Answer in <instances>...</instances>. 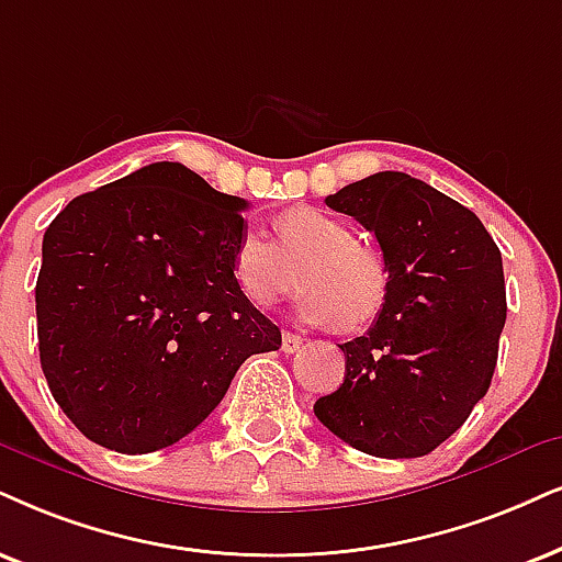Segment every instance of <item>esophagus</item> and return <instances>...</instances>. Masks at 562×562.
Masks as SVG:
<instances>
[{"label":"esophagus","instance_id":"1","mask_svg":"<svg viewBox=\"0 0 562 562\" xmlns=\"http://www.w3.org/2000/svg\"><path fill=\"white\" fill-rule=\"evenodd\" d=\"M301 347H303V337H297V334H293V331L282 334V352L293 355L301 350Z\"/></svg>","mask_w":562,"mask_h":562}]
</instances>
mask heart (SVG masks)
Wrapping results in <instances>:
<instances>
[{
	"instance_id": "1",
	"label": "heart",
	"mask_w": 562,
	"mask_h": 562,
	"mask_svg": "<svg viewBox=\"0 0 562 562\" xmlns=\"http://www.w3.org/2000/svg\"><path fill=\"white\" fill-rule=\"evenodd\" d=\"M277 238L257 228L238 236L231 257V277L240 295L257 308H272L301 288L308 293L297 314L308 324L360 329L386 305L392 269L379 248L355 238L345 220L316 207H297L277 217Z\"/></svg>"
}]
</instances>
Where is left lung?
Wrapping results in <instances>:
<instances>
[{
	"label": "left lung",
	"instance_id": "8db88e82",
	"mask_svg": "<svg viewBox=\"0 0 562 562\" xmlns=\"http://www.w3.org/2000/svg\"><path fill=\"white\" fill-rule=\"evenodd\" d=\"M326 204L373 233L392 290L371 329L339 345L345 381L314 412L371 457H425L493 381L506 324L501 251L472 210L400 170L355 181Z\"/></svg>",
	"mask_w": 562,
	"mask_h": 562
}]
</instances>
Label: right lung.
Returning <instances> with one entry per match:
<instances>
[{
    "label": "right lung",
    "mask_w": 562,
    "mask_h": 562,
    "mask_svg": "<svg viewBox=\"0 0 562 562\" xmlns=\"http://www.w3.org/2000/svg\"><path fill=\"white\" fill-rule=\"evenodd\" d=\"M246 207L181 162H153L72 199L46 228L41 368L92 443L166 449L217 407L246 358L280 350V329L231 277Z\"/></svg>",
    "instance_id": "1"
}]
</instances>
